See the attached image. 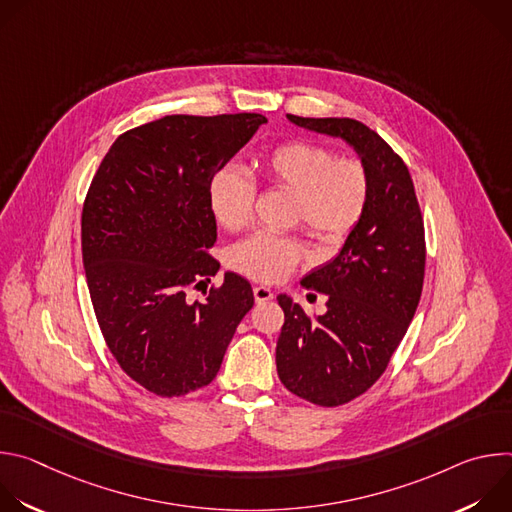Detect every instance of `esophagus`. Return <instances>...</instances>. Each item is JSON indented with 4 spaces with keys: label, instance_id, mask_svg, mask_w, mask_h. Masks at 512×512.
Masks as SVG:
<instances>
[{
    "label": "esophagus",
    "instance_id": "obj_1",
    "mask_svg": "<svg viewBox=\"0 0 512 512\" xmlns=\"http://www.w3.org/2000/svg\"><path fill=\"white\" fill-rule=\"evenodd\" d=\"M253 296H255V302H257V304L269 302V300H273V289H271V287H265V285H257V287L253 289Z\"/></svg>",
    "mask_w": 512,
    "mask_h": 512
}]
</instances>
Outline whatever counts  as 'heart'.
Instances as JSON below:
<instances>
[{"instance_id":"heart-1","label":"heart","mask_w":512,"mask_h":512,"mask_svg":"<svg viewBox=\"0 0 512 512\" xmlns=\"http://www.w3.org/2000/svg\"><path fill=\"white\" fill-rule=\"evenodd\" d=\"M263 178L294 192V221L322 243L334 245L356 227L369 198V176L358 160L334 158L320 143L289 139L259 158ZM255 182L239 166L218 170L208 186L216 223L237 231L249 225L255 204ZM304 255L294 235L257 233L231 251V265L251 279L273 283L289 275Z\"/></svg>"}]
</instances>
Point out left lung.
Masks as SVG:
<instances>
[{"mask_svg": "<svg viewBox=\"0 0 512 512\" xmlns=\"http://www.w3.org/2000/svg\"><path fill=\"white\" fill-rule=\"evenodd\" d=\"M287 119L346 141L369 176L367 206L342 249L302 279L326 294V312L310 318L277 296L285 314L275 348L281 383L336 407L375 385L413 320L425 273L423 221L407 166L377 131L346 117Z\"/></svg>", "mask_w": 512, "mask_h": 512, "instance_id": "1", "label": "left lung"}]
</instances>
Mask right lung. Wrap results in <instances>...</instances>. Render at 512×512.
<instances>
[{"mask_svg": "<svg viewBox=\"0 0 512 512\" xmlns=\"http://www.w3.org/2000/svg\"><path fill=\"white\" fill-rule=\"evenodd\" d=\"M263 123L237 113L139 125L115 139L89 188L83 263L97 322L119 367L160 397L206 387L253 308L251 283L233 271L204 302H188L186 287L221 267L206 253L210 180Z\"/></svg>", "mask_w": 512, "mask_h": 512, "instance_id": "right-lung-1", "label": "right lung"}]
</instances>
